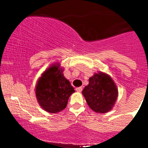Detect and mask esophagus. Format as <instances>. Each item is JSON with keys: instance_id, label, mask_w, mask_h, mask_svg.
Here are the masks:
<instances>
[{"instance_id": "esophagus-1", "label": "esophagus", "mask_w": 148, "mask_h": 148, "mask_svg": "<svg viewBox=\"0 0 148 148\" xmlns=\"http://www.w3.org/2000/svg\"><path fill=\"white\" fill-rule=\"evenodd\" d=\"M76 91L78 92H81L82 91V87H77L76 88Z\"/></svg>"}]
</instances>
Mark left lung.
I'll use <instances>...</instances> for the list:
<instances>
[{
  "label": "left lung",
  "mask_w": 148,
  "mask_h": 148,
  "mask_svg": "<svg viewBox=\"0 0 148 148\" xmlns=\"http://www.w3.org/2000/svg\"><path fill=\"white\" fill-rule=\"evenodd\" d=\"M88 105L96 112L110 111L117 98V89L111 77L100 72L89 78V83L82 91Z\"/></svg>",
  "instance_id": "obj_1"
}]
</instances>
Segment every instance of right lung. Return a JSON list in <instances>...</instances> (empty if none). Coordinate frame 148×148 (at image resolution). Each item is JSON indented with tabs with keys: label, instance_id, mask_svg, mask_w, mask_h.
Wrapping results in <instances>:
<instances>
[{
	"label": "right lung",
	"instance_id": "1",
	"mask_svg": "<svg viewBox=\"0 0 148 148\" xmlns=\"http://www.w3.org/2000/svg\"><path fill=\"white\" fill-rule=\"evenodd\" d=\"M62 69L52 66L43 74L37 83L36 95L44 110L56 113L65 109L74 88L64 77Z\"/></svg>",
	"mask_w": 148,
	"mask_h": 148
}]
</instances>
